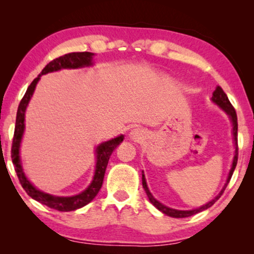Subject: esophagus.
<instances>
[{"label":"esophagus","instance_id":"34e87169","mask_svg":"<svg viewBox=\"0 0 254 254\" xmlns=\"http://www.w3.org/2000/svg\"><path fill=\"white\" fill-rule=\"evenodd\" d=\"M129 137L135 142L141 141L142 138H143V131H142L141 129H138V128H136V129H133L130 131Z\"/></svg>","mask_w":254,"mask_h":254}]
</instances>
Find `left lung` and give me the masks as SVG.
Returning a JSON list of instances; mask_svg holds the SVG:
<instances>
[{
	"mask_svg": "<svg viewBox=\"0 0 254 254\" xmlns=\"http://www.w3.org/2000/svg\"><path fill=\"white\" fill-rule=\"evenodd\" d=\"M211 100L221 107L222 110L224 111L225 113L228 114L229 117H230L231 119V123H232V135H234V142H235V156H234V161H232V165H231V169H230V172H229V176L227 178V183H225V185L223 186V189L220 193H218V195L216 197H214L213 200L210 201V202H208L204 204V206L200 207V208H196V209H192V210H177V209H172V208H169L164 206V204H162L159 201H157L155 199L154 196H152V194L150 193V190H149L148 186H147V183H145V178H144V175L142 173V185H143V189L145 190V193H147V195L149 197V201L154 204V206L157 208L158 210H161L163 214L168 215V216H171V217H176V218H183V217H189V216H192L194 214H197L200 213V211L202 210H206L208 208L213 206V204L216 202V201L220 199L222 194H223L225 187L230 182L231 177H232V173H234L235 169H236V165H237V159H238V143H237V130H238V124H237V114H236V111L234 109V106L231 105L230 100L228 99V96L225 95V92L222 90L221 86H216V89H215V91L213 92V97H211Z\"/></svg>",
	"mask_w": 254,
	"mask_h": 254,
	"instance_id": "8db88e82",
	"label": "left lung"
}]
</instances>
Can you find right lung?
<instances>
[{
	"label": "right lung",
	"mask_w": 254,
	"mask_h": 254,
	"mask_svg": "<svg viewBox=\"0 0 254 254\" xmlns=\"http://www.w3.org/2000/svg\"><path fill=\"white\" fill-rule=\"evenodd\" d=\"M93 53L90 52H77V53H68L62 55V57L54 59L53 61H51L46 67L43 69V71L40 72L39 76L33 79V82L31 83L29 88H27L25 95L20 100L18 110H17V117H16V126H15V134H13V140H12V147H11V158L12 163L15 165V171L18 177L20 185L25 192L29 195L34 199L38 202L45 204V206L52 208V209H57L59 211H71L76 210L78 208L84 207L85 204L91 202L97 194H98L99 190L102 189L104 176H105L106 166L109 163L110 156L112 155L114 149L119 145L121 142L124 141V135H120L112 140L103 142L100 143L96 149V155H97V163H96V170H95V176H93L92 182L88 186V189L83 190L82 193L77 194L74 196H55L51 195V194L44 193L41 190H37L32 184H31L27 178L24 175L22 164H20V158H19V147H20V141H22V136L24 133V128H25V111L26 106L29 105V102L32 97L34 89L38 81H39L41 75L47 74V72L52 71H58L60 69H76V68H82V67H88V65L92 64V57Z\"/></svg>",
	"instance_id": "1"
}]
</instances>
